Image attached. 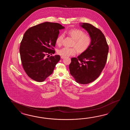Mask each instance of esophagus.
Instances as JSON below:
<instances>
[{
    "label": "esophagus",
    "mask_w": 130,
    "mask_h": 130,
    "mask_svg": "<svg viewBox=\"0 0 130 130\" xmlns=\"http://www.w3.org/2000/svg\"><path fill=\"white\" fill-rule=\"evenodd\" d=\"M65 58V57H64V56H61V58L62 59H63V58Z\"/></svg>",
    "instance_id": "esophagus-1"
}]
</instances>
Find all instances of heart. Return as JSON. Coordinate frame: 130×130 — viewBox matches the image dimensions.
<instances>
[{"mask_svg": "<svg viewBox=\"0 0 130 130\" xmlns=\"http://www.w3.org/2000/svg\"><path fill=\"white\" fill-rule=\"evenodd\" d=\"M64 33L74 39L72 45L76 47L78 52L79 53L85 52L91 44V37L87 34H86L85 32L81 30L77 29H72L66 31ZM64 38V34H61L58 35L56 40V44L58 46L61 45L63 43ZM75 48V47H63L58 51V53L59 55L64 57L74 55L77 52L76 48Z\"/></svg>", "mask_w": 130, "mask_h": 130, "instance_id": "1", "label": "heart"}]
</instances>
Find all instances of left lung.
Listing matches in <instances>:
<instances>
[{"mask_svg": "<svg viewBox=\"0 0 130 130\" xmlns=\"http://www.w3.org/2000/svg\"><path fill=\"white\" fill-rule=\"evenodd\" d=\"M91 39V44L77 58H72L69 65L70 74L77 83L87 84L99 77L107 61L109 47L100 29L86 23H81Z\"/></svg>", "mask_w": 130, "mask_h": 130, "instance_id": "left-lung-1", "label": "left lung"}]
</instances>
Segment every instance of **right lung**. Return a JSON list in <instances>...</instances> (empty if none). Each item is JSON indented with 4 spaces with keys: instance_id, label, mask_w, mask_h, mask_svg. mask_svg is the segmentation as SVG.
Masks as SVG:
<instances>
[{
    "instance_id": "obj_1",
    "label": "right lung",
    "mask_w": 130,
    "mask_h": 130,
    "mask_svg": "<svg viewBox=\"0 0 130 130\" xmlns=\"http://www.w3.org/2000/svg\"><path fill=\"white\" fill-rule=\"evenodd\" d=\"M64 29L56 23L44 22L28 29L20 43V53L23 67L32 79L41 82L53 73L59 55L46 58L54 54L56 40L59 30Z\"/></svg>"
}]
</instances>
